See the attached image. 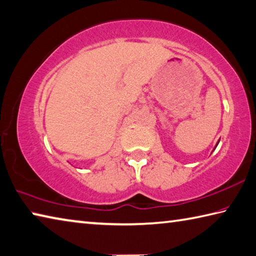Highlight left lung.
<instances>
[{
  "instance_id": "1",
  "label": "left lung",
  "mask_w": 256,
  "mask_h": 256,
  "mask_svg": "<svg viewBox=\"0 0 256 256\" xmlns=\"http://www.w3.org/2000/svg\"><path fill=\"white\" fill-rule=\"evenodd\" d=\"M217 144H218V143H217Z\"/></svg>"
}]
</instances>
